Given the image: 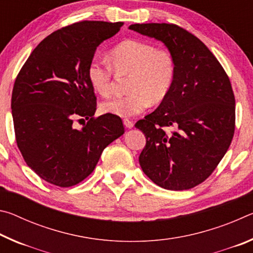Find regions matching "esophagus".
Instances as JSON below:
<instances>
[{"label": "esophagus", "mask_w": 253, "mask_h": 253, "mask_svg": "<svg viewBox=\"0 0 253 253\" xmlns=\"http://www.w3.org/2000/svg\"><path fill=\"white\" fill-rule=\"evenodd\" d=\"M123 123H124V125H125V127H127V128H132L134 127V123H132L131 121H129V119H124L123 121Z\"/></svg>", "instance_id": "esophagus-1"}]
</instances>
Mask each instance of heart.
Instances as JSON below:
<instances>
[{
  "instance_id": "heart-1",
  "label": "heart",
  "mask_w": 253,
  "mask_h": 253,
  "mask_svg": "<svg viewBox=\"0 0 253 253\" xmlns=\"http://www.w3.org/2000/svg\"><path fill=\"white\" fill-rule=\"evenodd\" d=\"M109 63L117 75H129L125 96L114 97L102 102L104 114L132 117L146 110L151 102L164 100L173 87L176 65L169 51L157 49L148 42L125 40L109 52ZM87 77L93 91L102 97L110 95L113 70L109 65L92 60Z\"/></svg>"
}]
</instances>
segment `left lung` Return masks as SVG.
<instances>
[{
	"label": "left lung",
	"mask_w": 253,
	"mask_h": 253,
	"mask_svg": "<svg viewBox=\"0 0 253 253\" xmlns=\"http://www.w3.org/2000/svg\"><path fill=\"white\" fill-rule=\"evenodd\" d=\"M129 29L162 41L176 65L168 97L135 125L146 137L140 168L158 186L188 190L212 174L232 142L235 99L230 79L208 46L178 25Z\"/></svg>",
	"instance_id": "left-lung-1"
}]
</instances>
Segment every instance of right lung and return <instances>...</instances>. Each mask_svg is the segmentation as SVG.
<instances>
[{"instance_id":"obj_1","label":"right lung","mask_w":253,"mask_h":253,"mask_svg":"<svg viewBox=\"0 0 253 253\" xmlns=\"http://www.w3.org/2000/svg\"><path fill=\"white\" fill-rule=\"evenodd\" d=\"M123 24L81 21L57 30L16 77L11 100L16 144L29 168L53 185L84 181L102 151L125 132L121 117H93L96 96L87 77L97 46ZM76 118L88 121L81 130L72 125Z\"/></svg>"}]
</instances>
